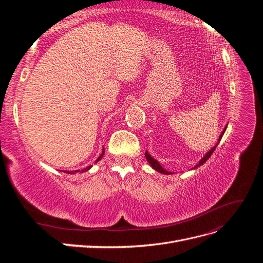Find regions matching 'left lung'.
I'll use <instances>...</instances> for the list:
<instances>
[{
  "instance_id": "left-lung-1",
  "label": "left lung",
  "mask_w": 263,
  "mask_h": 263,
  "mask_svg": "<svg viewBox=\"0 0 263 263\" xmlns=\"http://www.w3.org/2000/svg\"><path fill=\"white\" fill-rule=\"evenodd\" d=\"M226 128H227V126L225 127V128H224V130H222L221 132V134H220V136H219V138H218V141H217V144L216 145H215L210 151H208V154H206L202 159H201V160L200 161H198V163L194 166V168L193 169H197L198 168V166H201L203 163H205L206 161H208V159L212 156V154L214 153V151H215V149H216V147H217V145H218V142L220 141V139H221V137H222V135H224V133H225V130H226ZM145 157H146V159H147V161L149 162V164L151 165V166H153V169H155L156 171H158V172H160V173H162V174H171V172H169V171H166V170H164L163 168H162V166H161V164L160 163H159L157 160H156V159L155 158H153V157H151L149 154H148V151H146V154H145Z\"/></svg>"
}]
</instances>
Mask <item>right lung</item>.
<instances>
[{"instance_id": "1", "label": "right lung", "mask_w": 263, "mask_h": 263, "mask_svg": "<svg viewBox=\"0 0 263 263\" xmlns=\"http://www.w3.org/2000/svg\"><path fill=\"white\" fill-rule=\"evenodd\" d=\"M104 153H105V150H104V148H103V151H102V154H101V156L97 159V161L95 162H98V161H100L101 159H102V157H103V155H104ZM92 168V165H89V166H86V168H84V169H82L81 170V172H85V171H87V170H90ZM80 170H76V171H65L66 173H70V174H74V173H77V172H79Z\"/></svg>"}]
</instances>
